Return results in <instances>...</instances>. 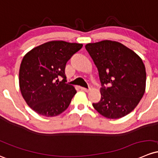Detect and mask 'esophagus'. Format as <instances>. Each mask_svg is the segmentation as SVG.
Returning <instances> with one entry per match:
<instances>
[{
    "label": "esophagus",
    "mask_w": 158,
    "mask_h": 158,
    "mask_svg": "<svg viewBox=\"0 0 158 158\" xmlns=\"http://www.w3.org/2000/svg\"><path fill=\"white\" fill-rule=\"evenodd\" d=\"M80 89L81 90L84 91V92H89V89H86V88H84V87H80Z\"/></svg>",
    "instance_id": "1"
}]
</instances>
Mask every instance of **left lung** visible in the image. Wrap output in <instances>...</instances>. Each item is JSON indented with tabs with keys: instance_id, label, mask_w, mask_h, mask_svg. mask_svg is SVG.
Here are the masks:
<instances>
[{
	"instance_id": "8db88e82",
	"label": "left lung",
	"mask_w": 158,
	"mask_h": 158,
	"mask_svg": "<svg viewBox=\"0 0 158 158\" xmlns=\"http://www.w3.org/2000/svg\"><path fill=\"white\" fill-rule=\"evenodd\" d=\"M98 68L101 83V100L94 108L104 117L118 119L135 108L145 91L143 61L133 51L117 41L86 44Z\"/></svg>"
}]
</instances>
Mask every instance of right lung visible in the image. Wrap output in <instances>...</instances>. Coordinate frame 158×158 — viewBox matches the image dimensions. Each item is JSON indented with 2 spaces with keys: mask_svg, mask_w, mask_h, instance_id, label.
<instances>
[{
  "mask_svg": "<svg viewBox=\"0 0 158 158\" xmlns=\"http://www.w3.org/2000/svg\"><path fill=\"white\" fill-rule=\"evenodd\" d=\"M82 48V44L52 41L24 56L19 69V88L26 102L37 114L55 117L69 107L76 91L66 83V64Z\"/></svg>",
  "mask_w": 158,
  "mask_h": 158,
  "instance_id": "1",
  "label": "right lung"
}]
</instances>
